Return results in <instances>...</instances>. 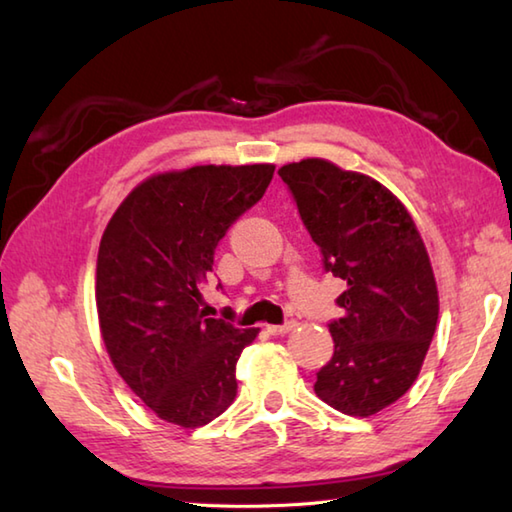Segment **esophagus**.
I'll use <instances>...</instances> for the list:
<instances>
[{"label":"esophagus","mask_w":512,"mask_h":512,"mask_svg":"<svg viewBox=\"0 0 512 512\" xmlns=\"http://www.w3.org/2000/svg\"><path fill=\"white\" fill-rule=\"evenodd\" d=\"M295 321H286V323H281V325H266V332L268 334H273V336H277V334H286V332H290L292 328H295Z\"/></svg>","instance_id":"1"}]
</instances>
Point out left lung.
Returning a JSON list of instances; mask_svg holds the SVG:
<instances>
[{
  "mask_svg": "<svg viewBox=\"0 0 512 512\" xmlns=\"http://www.w3.org/2000/svg\"><path fill=\"white\" fill-rule=\"evenodd\" d=\"M325 273L343 279L334 354L314 391L347 416L367 418L416 380L438 323L427 248L394 193L363 173L308 158L279 169Z\"/></svg>",
  "mask_w": 512,
  "mask_h": 512,
  "instance_id": "1",
  "label": "left lung"
}]
</instances>
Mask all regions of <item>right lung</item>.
<instances>
[{
	"label": "right lung",
	"instance_id": "add662e5",
	"mask_svg": "<svg viewBox=\"0 0 512 512\" xmlns=\"http://www.w3.org/2000/svg\"><path fill=\"white\" fill-rule=\"evenodd\" d=\"M273 165L191 167L145 180L107 224L96 264L103 341L129 389L184 429L220 416L237 396L235 367L257 328L206 317L202 284L239 215L273 180Z\"/></svg>",
	"mask_w": 512,
	"mask_h": 512
}]
</instances>
